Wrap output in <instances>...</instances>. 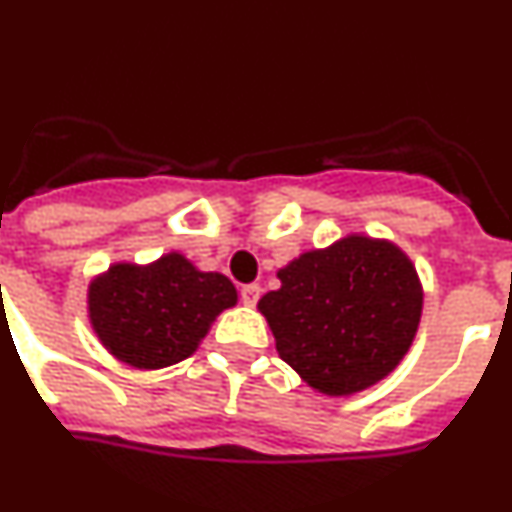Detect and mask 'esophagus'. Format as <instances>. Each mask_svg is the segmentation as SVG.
<instances>
[{"mask_svg": "<svg viewBox=\"0 0 512 512\" xmlns=\"http://www.w3.org/2000/svg\"><path fill=\"white\" fill-rule=\"evenodd\" d=\"M260 293H262L260 285H257V283H250V285H242L240 298H242V303H245V305H255L257 300H260Z\"/></svg>", "mask_w": 512, "mask_h": 512, "instance_id": "1", "label": "esophagus"}]
</instances>
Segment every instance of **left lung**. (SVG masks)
<instances>
[{"mask_svg":"<svg viewBox=\"0 0 512 512\" xmlns=\"http://www.w3.org/2000/svg\"><path fill=\"white\" fill-rule=\"evenodd\" d=\"M257 308L280 358L313 389L364 391L389 376L417 336L422 285L396 245L361 234L300 255Z\"/></svg>","mask_w":512,"mask_h":512,"instance_id":"obj_1","label":"left lung"}]
</instances>
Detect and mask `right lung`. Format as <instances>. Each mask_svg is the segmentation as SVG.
<instances>
[{"mask_svg": "<svg viewBox=\"0 0 512 512\" xmlns=\"http://www.w3.org/2000/svg\"><path fill=\"white\" fill-rule=\"evenodd\" d=\"M237 303L219 272H202L184 255H164L146 267L113 265L88 290V310L100 343L123 364L164 369L197 351L209 323Z\"/></svg>", "mask_w": 512, "mask_h": 512, "instance_id": "right-lung-1", "label": "right lung"}]
</instances>
